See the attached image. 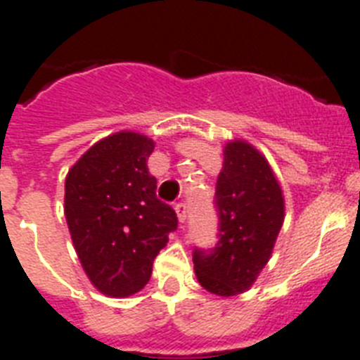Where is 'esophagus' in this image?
<instances>
[{"label": "esophagus", "mask_w": 360, "mask_h": 360, "mask_svg": "<svg viewBox=\"0 0 360 360\" xmlns=\"http://www.w3.org/2000/svg\"><path fill=\"white\" fill-rule=\"evenodd\" d=\"M174 211H176L178 221H180V224H186V219H187V205H186V203H176V205H174Z\"/></svg>", "instance_id": "34e87169"}]
</instances>
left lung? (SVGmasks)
<instances>
[{
	"label": "left lung",
	"instance_id": "1",
	"mask_svg": "<svg viewBox=\"0 0 360 360\" xmlns=\"http://www.w3.org/2000/svg\"><path fill=\"white\" fill-rule=\"evenodd\" d=\"M219 240L212 250H195V274L211 294L232 297L256 283L269 263L285 219V196L269 160L243 139L224 148L216 182Z\"/></svg>",
	"mask_w": 360,
	"mask_h": 360
}]
</instances>
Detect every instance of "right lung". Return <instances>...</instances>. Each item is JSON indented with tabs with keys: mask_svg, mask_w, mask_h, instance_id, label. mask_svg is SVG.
Segmentation results:
<instances>
[{
	"mask_svg": "<svg viewBox=\"0 0 360 360\" xmlns=\"http://www.w3.org/2000/svg\"><path fill=\"white\" fill-rule=\"evenodd\" d=\"M155 142L117 131L95 142L70 167L65 216L86 276L108 297H129L148 285L153 262L178 225L157 198L148 169Z\"/></svg>",
	"mask_w": 360,
	"mask_h": 360,
	"instance_id": "right-lung-1",
	"label": "right lung"
}]
</instances>
